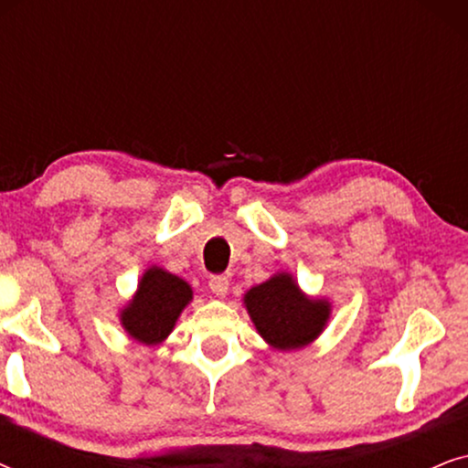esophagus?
Listing matches in <instances>:
<instances>
[{
    "mask_svg": "<svg viewBox=\"0 0 468 468\" xmlns=\"http://www.w3.org/2000/svg\"><path fill=\"white\" fill-rule=\"evenodd\" d=\"M208 287H210V292L217 293V296H226L229 290V281L226 274H215V277H210Z\"/></svg>",
    "mask_w": 468,
    "mask_h": 468,
    "instance_id": "esophagus-1",
    "label": "esophagus"
}]
</instances>
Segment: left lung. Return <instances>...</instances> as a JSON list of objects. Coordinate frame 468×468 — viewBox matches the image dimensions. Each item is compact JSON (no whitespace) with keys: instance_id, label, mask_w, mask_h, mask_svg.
Instances as JSON below:
<instances>
[{"instance_id":"obj_1","label":"left lung","mask_w":468,"mask_h":468,"mask_svg":"<svg viewBox=\"0 0 468 468\" xmlns=\"http://www.w3.org/2000/svg\"><path fill=\"white\" fill-rule=\"evenodd\" d=\"M245 304L260 335L277 349L304 347L330 315L328 303L306 298L290 274H277L249 290Z\"/></svg>"}]
</instances>
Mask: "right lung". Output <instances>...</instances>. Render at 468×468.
Masks as SVG:
<instances>
[{"label":"right lung","instance_id":"obj_1","mask_svg":"<svg viewBox=\"0 0 468 468\" xmlns=\"http://www.w3.org/2000/svg\"><path fill=\"white\" fill-rule=\"evenodd\" d=\"M189 300L191 287L183 279L162 268H149L121 319L130 336L144 345H155L170 335Z\"/></svg>","mask_w":468,"mask_h":468}]
</instances>
